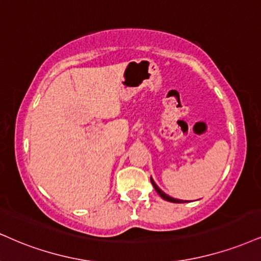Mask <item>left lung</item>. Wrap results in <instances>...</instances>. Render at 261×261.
<instances>
[{
  "mask_svg": "<svg viewBox=\"0 0 261 261\" xmlns=\"http://www.w3.org/2000/svg\"><path fill=\"white\" fill-rule=\"evenodd\" d=\"M150 182H152V185H153V187H154V190L156 191V192H158V194L162 197L163 199L168 200V202H172V203H184V202H187V200H182V199L174 198V197H170V196H169V194H166L165 192H163L161 188H159L158 185L155 184L154 180H153L152 176H150Z\"/></svg>",
  "mask_w": 261,
  "mask_h": 261,
  "instance_id": "1",
  "label": "left lung"
}]
</instances>
